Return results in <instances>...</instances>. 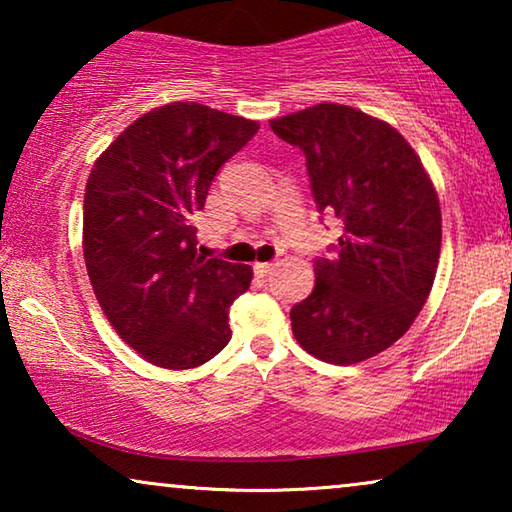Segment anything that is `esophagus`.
I'll list each match as a JSON object with an SVG mask.
<instances>
[{"label": "esophagus", "mask_w": 512, "mask_h": 512, "mask_svg": "<svg viewBox=\"0 0 512 512\" xmlns=\"http://www.w3.org/2000/svg\"><path fill=\"white\" fill-rule=\"evenodd\" d=\"M275 265L277 263H272V261H268V263H254V272L258 277H268L272 270H275Z\"/></svg>", "instance_id": "1"}]
</instances>
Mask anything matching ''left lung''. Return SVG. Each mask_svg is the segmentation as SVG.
<instances>
[{"mask_svg": "<svg viewBox=\"0 0 512 512\" xmlns=\"http://www.w3.org/2000/svg\"><path fill=\"white\" fill-rule=\"evenodd\" d=\"M305 153L319 212L342 221L331 254L314 258V289L291 307L300 347L335 366L366 361L408 331L436 279L443 219L436 188L389 123L345 104L270 121Z\"/></svg>", "mask_w": 512, "mask_h": 512, "instance_id": "1", "label": "left lung"}]
</instances>
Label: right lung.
Instances as JSON below:
<instances>
[{"mask_svg":"<svg viewBox=\"0 0 512 512\" xmlns=\"http://www.w3.org/2000/svg\"><path fill=\"white\" fill-rule=\"evenodd\" d=\"M258 132L256 121L198 102L137 118L97 158L83 195V256L116 333L160 368L214 359L251 268L198 254L193 219L216 172Z\"/></svg>","mask_w":512,"mask_h":512,"instance_id":"add662e5","label":"right lung"}]
</instances>
